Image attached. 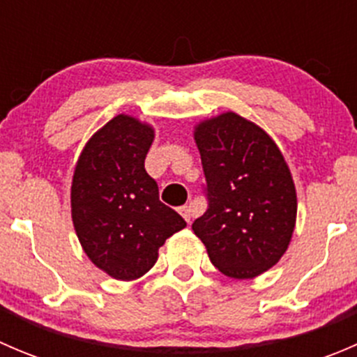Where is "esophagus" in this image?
Returning <instances> with one entry per match:
<instances>
[{
    "label": "esophagus",
    "mask_w": 357,
    "mask_h": 357,
    "mask_svg": "<svg viewBox=\"0 0 357 357\" xmlns=\"http://www.w3.org/2000/svg\"><path fill=\"white\" fill-rule=\"evenodd\" d=\"M179 214L183 215V218H185V221L188 222H192V218H193V211H192V207H188V205H185V207H179Z\"/></svg>",
    "instance_id": "34e87169"
}]
</instances>
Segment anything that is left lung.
Here are the masks:
<instances>
[{
	"mask_svg": "<svg viewBox=\"0 0 357 357\" xmlns=\"http://www.w3.org/2000/svg\"><path fill=\"white\" fill-rule=\"evenodd\" d=\"M193 138L208 199L193 233L222 275L255 278L282 259L297 221L285 157L264 129L235 112L200 121Z\"/></svg>",
	"mask_w": 357,
	"mask_h": 357,
	"instance_id": "8db88e82",
	"label": "left lung"
}]
</instances>
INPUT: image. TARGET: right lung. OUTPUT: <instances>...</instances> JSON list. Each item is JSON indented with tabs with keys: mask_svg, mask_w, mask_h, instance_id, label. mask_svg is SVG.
Instances as JSON below:
<instances>
[{
	"mask_svg": "<svg viewBox=\"0 0 357 357\" xmlns=\"http://www.w3.org/2000/svg\"><path fill=\"white\" fill-rule=\"evenodd\" d=\"M153 138V126L115 115L88 139L72 176V222L82 250L121 282L149 273L158 248L186 226L158 200L155 179L145 171Z\"/></svg>",
	"mask_w": 357,
	"mask_h": 357,
	"instance_id": "obj_1",
	"label": "right lung"
}]
</instances>
